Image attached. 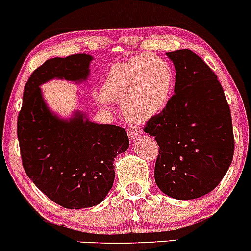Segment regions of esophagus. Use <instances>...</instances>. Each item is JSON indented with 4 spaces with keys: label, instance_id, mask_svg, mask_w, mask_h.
Masks as SVG:
<instances>
[{
    "label": "esophagus",
    "instance_id": "obj_1",
    "mask_svg": "<svg viewBox=\"0 0 251 251\" xmlns=\"http://www.w3.org/2000/svg\"><path fill=\"white\" fill-rule=\"evenodd\" d=\"M141 133H142V130L141 127H139V126H130V127L127 128V135L131 140L137 139L139 136H141Z\"/></svg>",
    "mask_w": 251,
    "mask_h": 251
}]
</instances>
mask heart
I'll use <instances>...</instances> for the list:
<instances>
[{
    "instance_id": "obj_1",
    "label": "heart",
    "mask_w": 251,
    "mask_h": 251,
    "mask_svg": "<svg viewBox=\"0 0 251 251\" xmlns=\"http://www.w3.org/2000/svg\"><path fill=\"white\" fill-rule=\"evenodd\" d=\"M173 85L168 63L151 53H141L110 68L97 101L102 106L110 101L124 104L126 118L142 123L165 109Z\"/></svg>"
}]
</instances>
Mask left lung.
<instances>
[{
    "label": "left lung",
    "mask_w": 251,
    "mask_h": 251,
    "mask_svg": "<svg viewBox=\"0 0 251 251\" xmlns=\"http://www.w3.org/2000/svg\"><path fill=\"white\" fill-rule=\"evenodd\" d=\"M176 68L175 94L144 131L157 141L154 181L176 200L212 192L234 154L230 107L215 73L189 49L167 53Z\"/></svg>",
    "instance_id": "left-lung-1"
}]
</instances>
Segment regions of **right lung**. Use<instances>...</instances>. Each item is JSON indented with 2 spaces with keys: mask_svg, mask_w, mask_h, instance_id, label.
I'll list each match as a JSON object with an SVG mask.
<instances>
[{
  "mask_svg": "<svg viewBox=\"0 0 251 251\" xmlns=\"http://www.w3.org/2000/svg\"><path fill=\"white\" fill-rule=\"evenodd\" d=\"M91 59L74 54L44 62L25 83L18 114L25 173L49 200L68 209L93 207L104 200L114 183L115 157L128 147L125 128L84 120L83 114L60 120L42 98L39 85L47 80H85Z\"/></svg>",
  "mask_w": 251,
  "mask_h": 251,
  "instance_id": "right-lung-1",
  "label": "right lung"
}]
</instances>
